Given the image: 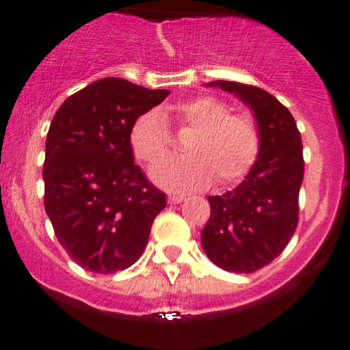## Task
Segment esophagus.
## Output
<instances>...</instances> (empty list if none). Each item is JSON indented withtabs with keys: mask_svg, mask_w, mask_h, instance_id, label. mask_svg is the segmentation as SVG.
Segmentation results:
<instances>
[{
	"mask_svg": "<svg viewBox=\"0 0 350 350\" xmlns=\"http://www.w3.org/2000/svg\"><path fill=\"white\" fill-rule=\"evenodd\" d=\"M184 202V196H168L170 205H177V203Z\"/></svg>",
	"mask_w": 350,
	"mask_h": 350,
	"instance_id": "obj_1",
	"label": "esophagus"
}]
</instances>
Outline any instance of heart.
<instances>
[{
	"mask_svg": "<svg viewBox=\"0 0 350 350\" xmlns=\"http://www.w3.org/2000/svg\"><path fill=\"white\" fill-rule=\"evenodd\" d=\"M163 118H172L179 131H193L186 141L187 158L170 161L152 173L159 185L177 193L205 189L217 178L230 185L254 166L261 148V129L250 112H231L224 100L212 94L194 96L166 110L142 113L129 129L133 156L154 170L171 152V137Z\"/></svg>",
	"mask_w": 350,
	"mask_h": 350,
	"instance_id": "heart-1",
	"label": "heart"
}]
</instances>
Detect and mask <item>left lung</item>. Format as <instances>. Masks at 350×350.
Returning <instances> with one entry per match:
<instances>
[{
  "mask_svg": "<svg viewBox=\"0 0 350 350\" xmlns=\"http://www.w3.org/2000/svg\"><path fill=\"white\" fill-rule=\"evenodd\" d=\"M210 85L250 105L261 129V148L237 189L208 196L210 219L202 231V243L222 270L254 273L286 249L298 226L305 172L301 135L289 110L265 89L226 80Z\"/></svg>",
  "mask_w": 350,
  "mask_h": 350,
  "instance_id": "8db88e82",
  "label": "left lung"
}]
</instances>
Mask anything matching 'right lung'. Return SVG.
I'll use <instances>...</instances> for the list:
<instances>
[{"label":"right lung","mask_w":350,"mask_h":350,"mask_svg":"<svg viewBox=\"0 0 350 350\" xmlns=\"http://www.w3.org/2000/svg\"><path fill=\"white\" fill-rule=\"evenodd\" d=\"M170 92L124 79H101L55 112L45 144V212L77 265L116 273L137 262L157 213L166 206L135 165L129 129Z\"/></svg>","instance_id":"right-lung-1"}]
</instances>
